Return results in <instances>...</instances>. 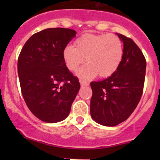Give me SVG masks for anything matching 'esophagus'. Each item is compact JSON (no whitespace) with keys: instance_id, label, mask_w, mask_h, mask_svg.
<instances>
[{"instance_id":"34e87169","label":"esophagus","mask_w":160,"mask_h":160,"mask_svg":"<svg viewBox=\"0 0 160 160\" xmlns=\"http://www.w3.org/2000/svg\"><path fill=\"white\" fill-rule=\"evenodd\" d=\"M80 85H81V87L89 86V83H88V82H87V81H84V80H80Z\"/></svg>"}]
</instances>
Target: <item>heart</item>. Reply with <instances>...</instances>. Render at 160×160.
Listing matches in <instances>:
<instances>
[{
	"mask_svg": "<svg viewBox=\"0 0 160 160\" xmlns=\"http://www.w3.org/2000/svg\"><path fill=\"white\" fill-rule=\"evenodd\" d=\"M75 46L68 45L62 51V56L67 67L77 72L83 80H90L97 75L106 78L111 77L118 68L123 57L122 40L114 34L96 35L87 33L80 35L75 41Z\"/></svg>",
	"mask_w": 160,
	"mask_h": 160,
	"instance_id": "b5f03b06",
	"label": "heart"
}]
</instances>
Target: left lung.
Here are the masks:
<instances>
[{
	"instance_id": "left-lung-1",
	"label": "left lung",
	"mask_w": 160,
	"mask_h": 160,
	"mask_svg": "<svg viewBox=\"0 0 160 160\" xmlns=\"http://www.w3.org/2000/svg\"><path fill=\"white\" fill-rule=\"evenodd\" d=\"M117 35L124 45L118 68L105 80L90 83V115L104 126H115L128 119L141 99L146 76L142 52L132 39Z\"/></svg>"
}]
</instances>
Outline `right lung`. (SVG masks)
I'll list each match as a JSON object with an SVG mask.
<instances>
[{
    "label": "right lung",
    "instance_id": "right-lung-1",
    "mask_svg": "<svg viewBox=\"0 0 160 160\" xmlns=\"http://www.w3.org/2000/svg\"><path fill=\"white\" fill-rule=\"evenodd\" d=\"M76 34L70 28H46L32 35L19 54L22 96L31 112L44 122L67 118L80 90L78 78L68 70L62 56Z\"/></svg>",
    "mask_w": 160,
    "mask_h": 160
}]
</instances>
